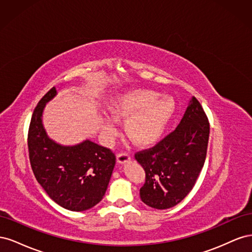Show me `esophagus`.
<instances>
[{
  "mask_svg": "<svg viewBox=\"0 0 252 252\" xmlns=\"http://www.w3.org/2000/svg\"><path fill=\"white\" fill-rule=\"evenodd\" d=\"M117 159L120 164H125L130 161V156L126 154V152H119L117 156Z\"/></svg>",
  "mask_w": 252,
  "mask_h": 252,
  "instance_id": "esophagus-1",
  "label": "esophagus"
}]
</instances>
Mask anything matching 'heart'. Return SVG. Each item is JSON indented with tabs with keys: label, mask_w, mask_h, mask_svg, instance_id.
Segmentation results:
<instances>
[{
	"label": "heart",
	"mask_w": 252,
	"mask_h": 252,
	"mask_svg": "<svg viewBox=\"0 0 252 252\" xmlns=\"http://www.w3.org/2000/svg\"><path fill=\"white\" fill-rule=\"evenodd\" d=\"M109 110L116 120H126L128 138L140 146H149L161 138L168 126L174 113V101L170 96H159L154 90L135 89L114 96ZM102 128L105 140L113 142L118 135L116 124L104 118Z\"/></svg>",
	"instance_id": "heart-1"
}]
</instances>
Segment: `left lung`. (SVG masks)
<instances>
[{
  "mask_svg": "<svg viewBox=\"0 0 252 252\" xmlns=\"http://www.w3.org/2000/svg\"><path fill=\"white\" fill-rule=\"evenodd\" d=\"M208 140V119L192 96L175 130L156 146L135 154L146 173L141 200L156 209H168L184 200L203 168Z\"/></svg>",
  "mask_w": 252,
  "mask_h": 252,
  "instance_id": "left-lung-1",
  "label": "left lung"
}]
</instances>
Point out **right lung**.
<instances>
[{
	"label": "right lung",
	"instance_id": "obj_1",
	"mask_svg": "<svg viewBox=\"0 0 252 252\" xmlns=\"http://www.w3.org/2000/svg\"><path fill=\"white\" fill-rule=\"evenodd\" d=\"M52 87L35 107L28 131V150L37 183L52 201L71 211L100 203L116 165L113 152L93 141L64 146L51 140L43 125L45 106L57 95Z\"/></svg>",
	"mask_w": 252,
	"mask_h": 252
}]
</instances>
